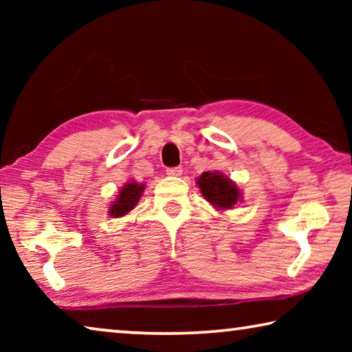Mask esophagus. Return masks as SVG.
Masks as SVG:
<instances>
[{"label": "esophagus", "instance_id": "esophagus-1", "mask_svg": "<svg viewBox=\"0 0 352 352\" xmlns=\"http://www.w3.org/2000/svg\"><path fill=\"white\" fill-rule=\"evenodd\" d=\"M166 174H168L169 177H180L183 174V169L180 168V166H177V168H168Z\"/></svg>", "mask_w": 352, "mask_h": 352}]
</instances>
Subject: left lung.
<instances>
[{"instance_id":"left-lung-1","label":"left lung","mask_w":352,"mask_h":352,"mask_svg":"<svg viewBox=\"0 0 352 352\" xmlns=\"http://www.w3.org/2000/svg\"><path fill=\"white\" fill-rule=\"evenodd\" d=\"M197 184L204 197L217 208V211L231 210L242 200V192L236 183L220 172H204L197 178Z\"/></svg>"}]
</instances>
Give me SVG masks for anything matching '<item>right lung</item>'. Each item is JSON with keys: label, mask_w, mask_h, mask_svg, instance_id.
Masks as SVG:
<instances>
[{"label": "right lung", "mask_w": 352, "mask_h": 352, "mask_svg": "<svg viewBox=\"0 0 352 352\" xmlns=\"http://www.w3.org/2000/svg\"><path fill=\"white\" fill-rule=\"evenodd\" d=\"M144 184H140L136 182H130L126 183L119 190L116 200L113 201V205L110 206L109 214L113 217H122L126 216L127 212H130L138 204L142 190H144Z\"/></svg>", "instance_id": "add662e5"}]
</instances>
